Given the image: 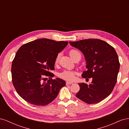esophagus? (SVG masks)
<instances>
[{"instance_id": "1", "label": "esophagus", "mask_w": 129, "mask_h": 129, "mask_svg": "<svg viewBox=\"0 0 129 129\" xmlns=\"http://www.w3.org/2000/svg\"><path fill=\"white\" fill-rule=\"evenodd\" d=\"M73 84V82H69V81L66 82V85H69V84Z\"/></svg>"}]
</instances>
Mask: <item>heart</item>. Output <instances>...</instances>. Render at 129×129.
I'll list each match as a JSON object with an SVG mask.
<instances>
[{"instance_id":"1","label":"heart","mask_w":129,"mask_h":129,"mask_svg":"<svg viewBox=\"0 0 129 129\" xmlns=\"http://www.w3.org/2000/svg\"><path fill=\"white\" fill-rule=\"evenodd\" d=\"M78 54L81 55L80 53L75 49H72L69 52V55L72 58L76 55H78ZM59 59H60V54H58L56 56V58L55 59V63H57L58 61H59ZM75 75H76V73L74 72L69 71H64L59 74V76L61 78H62V79L66 80L73 81L75 79Z\"/></svg>"}]
</instances>
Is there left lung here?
<instances>
[{"instance_id":"1","label":"left lung","mask_w":129,"mask_h":129,"mask_svg":"<svg viewBox=\"0 0 129 129\" xmlns=\"http://www.w3.org/2000/svg\"><path fill=\"white\" fill-rule=\"evenodd\" d=\"M69 43L84 56L87 70L82 76L92 78L89 85L79 83L80 89L76 97L88 104L101 102L111 93L117 79L120 64L115 49L107 42L97 39Z\"/></svg>"}]
</instances>
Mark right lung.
I'll return each instance as SVG.
<instances>
[{"mask_svg": "<svg viewBox=\"0 0 129 129\" xmlns=\"http://www.w3.org/2000/svg\"><path fill=\"white\" fill-rule=\"evenodd\" d=\"M68 44L39 39L27 43L18 49L11 67L12 82L17 92L33 105H47L55 100L66 82L54 75L55 59ZM46 77L50 79L46 81Z\"/></svg>", "mask_w": 129, "mask_h": 129, "instance_id": "obj_1", "label": "right lung"}]
</instances>
